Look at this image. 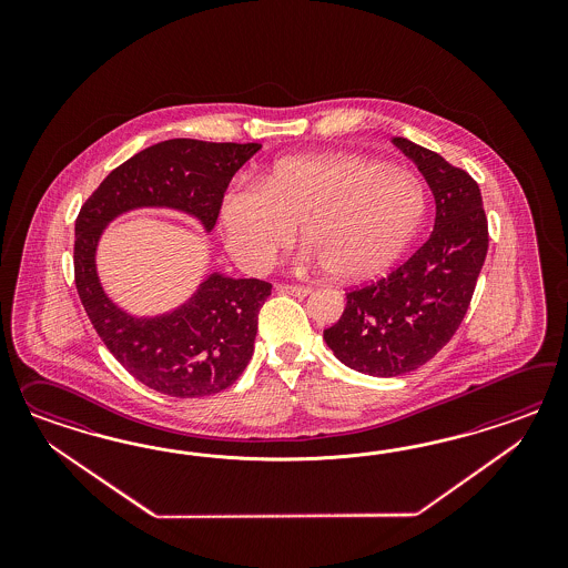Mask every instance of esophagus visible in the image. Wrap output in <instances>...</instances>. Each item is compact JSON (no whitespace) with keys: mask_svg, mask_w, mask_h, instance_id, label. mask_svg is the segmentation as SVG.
I'll use <instances>...</instances> for the list:
<instances>
[{"mask_svg":"<svg viewBox=\"0 0 568 568\" xmlns=\"http://www.w3.org/2000/svg\"><path fill=\"white\" fill-rule=\"evenodd\" d=\"M276 290L281 293L297 295V297H304V295H308L310 293L308 285H290V283H278V285H276Z\"/></svg>","mask_w":568,"mask_h":568,"instance_id":"1","label":"esophagus"}]
</instances>
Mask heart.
Returning a JSON list of instances; mask_svg holds the SVG:
<instances>
[{"instance_id":"1","label":"heart","mask_w":568,"mask_h":568,"mask_svg":"<svg viewBox=\"0 0 568 568\" xmlns=\"http://www.w3.org/2000/svg\"><path fill=\"white\" fill-rule=\"evenodd\" d=\"M427 195L414 172L354 154L293 155L258 183H231L221 224L231 256L266 271L302 240L328 275L364 281L387 271L423 223Z\"/></svg>"}]
</instances>
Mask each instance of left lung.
Instances as JSON below:
<instances>
[{
    "label": "left lung",
    "instance_id": "left-lung-1",
    "mask_svg": "<svg viewBox=\"0 0 568 568\" xmlns=\"http://www.w3.org/2000/svg\"><path fill=\"white\" fill-rule=\"evenodd\" d=\"M394 143L429 183L433 233L392 273L345 293L342 318L325 328V342L339 361L375 377L413 373L454 337L489 245L477 181L408 139Z\"/></svg>",
    "mask_w": 568,
    "mask_h": 568
}]
</instances>
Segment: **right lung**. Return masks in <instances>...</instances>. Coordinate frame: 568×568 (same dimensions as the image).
Segmentation results:
<instances>
[{
	"instance_id": "add662e5",
	"label": "right lung",
	"mask_w": 568,
	"mask_h": 568,
	"mask_svg": "<svg viewBox=\"0 0 568 568\" xmlns=\"http://www.w3.org/2000/svg\"><path fill=\"white\" fill-rule=\"evenodd\" d=\"M260 143L169 139L110 172L74 223V285L98 335L122 366L160 394L202 397L231 387L254 354L258 312L273 285L260 278L207 276L185 306L158 318L116 308L95 273L102 229L141 206L183 210L210 231L233 174Z\"/></svg>"
}]
</instances>
